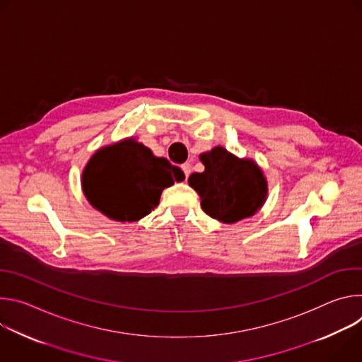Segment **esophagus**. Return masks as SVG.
Listing matches in <instances>:
<instances>
[{"mask_svg":"<svg viewBox=\"0 0 362 362\" xmlns=\"http://www.w3.org/2000/svg\"><path fill=\"white\" fill-rule=\"evenodd\" d=\"M180 169H182V172H183V175H185V177L187 179L189 177V175H190V170H192V166L189 165V163H183L182 166H180Z\"/></svg>","mask_w":362,"mask_h":362,"instance_id":"1","label":"esophagus"}]
</instances>
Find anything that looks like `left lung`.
<instances>
[{
  "mask_svg": "<svg viewBox=\"0 0 362 362\" xmlns=\"http://www.w3.org/2000/svg\"><path fill=\"white\" fill-rule=\"evenodd\" d=\"M203 173H192L189 185L199 193L206 215L225 223L252 216L267 196V180L252 160H240L218 146L200 154Z\"/></svg>",
  "mask_w": 362,
  "mask_h": 362,
  "instance_id": "1",
  "label": "left lung"
}]
</instances>
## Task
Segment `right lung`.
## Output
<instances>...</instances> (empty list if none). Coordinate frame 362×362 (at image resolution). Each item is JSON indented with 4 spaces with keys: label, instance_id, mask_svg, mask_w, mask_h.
Listing matches in <instances>:
<instances>
[{
    "label": "right lung",
    "instance_id": "1",
    "mask_svg": "<svg viewBox=\"0 0 362 362\" xmlns=\"http://www.w3.org/2000/svg\"><path fill=\"white\" fill-rule=\"evenodd\" d=\"M183 172L133 139L100 148L83 172V190L95 209L119 222H134L159 204L162 190Z\"/></svg>",
    "mask_w": 362,
    "mask_h": 362
}]
</instances>
